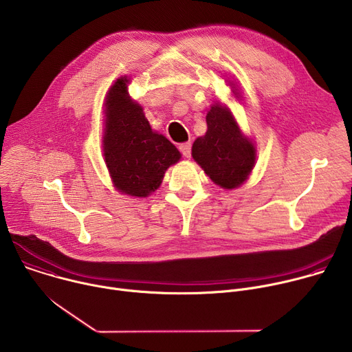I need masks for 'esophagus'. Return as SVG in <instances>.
I'll return each mask as SVG.
<instances>
[{"mask_svg":"<svg viewBox=\"0 0 352 352\" xmlns=\"http://www.w3.org/2000/svg\"><path fill=\"white\" fill-rule=\"evenodd\" d=\"M190 148H192L190 142H186V143H181V144H179V152H181L182 156L186 157V159L190 157Z\"/></svg>","mask_w":352,"mask_h":352,"instance_id":"1","label":"esophagus"}]
</instances>
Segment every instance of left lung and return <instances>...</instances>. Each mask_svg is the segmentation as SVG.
Segmentation results:
<instances>
[{
	"label": "left lung",
	"mask_w": 352,
	"mask_h": 352,
	"mask_svg": "<svg viewBox=\"0 0 352 352\" xmlns=\"http://www.w3.org/2000/svg\"><path fill=\"white\" fill-rule=\"evenodd\" d=\"M208 132L193 142L192 157L224 189L239 186L255 164V147L242 136L232 116L213 106L206 116Z\"/></svg>",
	"instance_id": "8db88e82"
}]
</instances>
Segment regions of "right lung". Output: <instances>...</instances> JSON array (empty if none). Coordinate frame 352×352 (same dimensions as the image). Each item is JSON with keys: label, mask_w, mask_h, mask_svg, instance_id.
Instances as JSON below:
<instances>
[{"label": "right lung", "mask_w": 352, "mask_h": 352, "mask_svg": "<svg viewBox=\"0 0 352 352\" xmlns=\"http://www.w3.org/2000/svg\"><path fill=\"white\" fill-rule=\"evenodd\" d=\"M128 82L118 79L107 94L103 152L116 188L146 197L160 186L166 170L179 160L181 153L150 128L142 107L126 93Z\"/></svg>", "instance_id": "1"}]
</instances>
